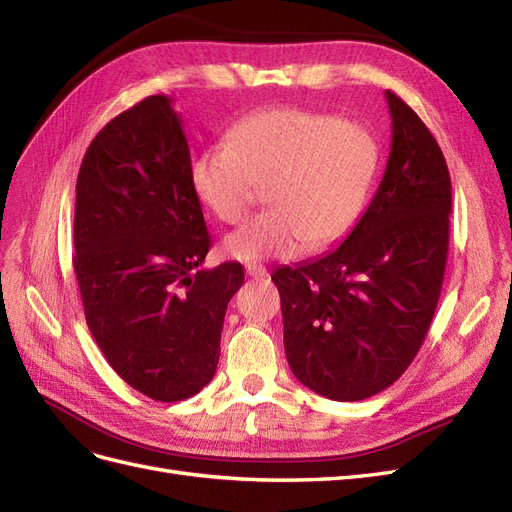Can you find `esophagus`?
I'll return each mask as SVG.
<instances>
[{"label":"esophagus","mask_w":512,"mask_h":512,"mask_svg":"<svg viewBox=\"0 0 512 512\" xmlns=\"http://www.w3.org/2000/svg\"><path fill=\"white\" fill-rule=\"evenodd\" d=\"M246 274L255 280H266L270 276V272L261 266V263H246Z\"/></svg>","instance_id":"34e87169"}]
</instances>
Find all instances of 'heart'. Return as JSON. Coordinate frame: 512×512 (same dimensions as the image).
I'll list each match as a JSON object with an SVG mask.
<instances>
[{
  "mask_svg": "<svg viewBox=\"0 0 512 512\" xmlns=\"http://www.w3.org/2000/svg\"><path fill=\"white\" fill-rule=\"evenodd\" d=\"M376 168L368 127L287 106L240 121L227 144L193 157L189 178L197 200L227 225L240 223L266 187L270 210L223 242L227 257L251 263L340 242L366 208Z\"/></svg>",
  "mask_w": 512,
  "mask_h": 512,
  "instance_id": "obj_1",
  "label": "heart"
}]
</instances>
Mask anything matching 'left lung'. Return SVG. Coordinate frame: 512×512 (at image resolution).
I'll return each mask as SVG.
<instances>
[{
  "instance_id": "left-lung-1",
  "label": "left lung",
  "mask_w": 512,
  "mask_h": 512,
  "mask_svg": "<svg viewBox=\"0 0 512 512\" xmlns=\"http://www.w3.org/2000/svg\"><path fill=\"white\" fill-rule=\"evenodd\" d=\"M391 153L364 217L315 261L272 274L289 368L329 400L387 389L419 353L449 253L451 176L432 131L393 91Z\"/></svg>"
}]
</instances>
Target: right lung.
I'll return each instance as SVG.
<instances>
[{"label": "right lung", "instance_id": "1", "mask_svg": "<svg viewBox=\"0 0 512 512\" xmlns=\"http://www.w3.org/2000/svg\"><path fill=\"white\" fill-rule=\"evenodd\" d=\"M183 121L168 95L114 117L76 180L74 272L91 334L112 370L157 402L202 391L217 372L240 263L200 270L210 234L191 187Z\"/></svg>", "mask_w": 512, "mask_h": 512}]
</instances>
